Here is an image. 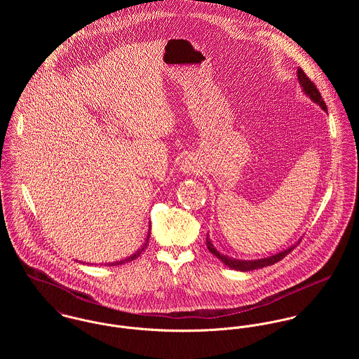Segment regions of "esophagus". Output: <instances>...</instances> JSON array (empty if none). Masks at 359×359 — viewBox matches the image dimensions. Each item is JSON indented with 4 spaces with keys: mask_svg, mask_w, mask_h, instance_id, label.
<instances>
[{
    "mask_svg": "<svg viewBox=\"0 0 359 359\" xmlns=\"http://www.w3.org/2000/svg\"><path fill=\"white\" fill-rule=\"evenodd\" d=\"M194 161L192 160H185L184 161V165H182V168L185 170V172H189V171H194Z\"/></svg>",
    "mask_w": 359,
    "mask_h": 359,
    "instance_id": "34e87169",
    "label": "esophagus"
}]
</instances>
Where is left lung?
Segmentation results:
<instances>
[{
    "instance_id": "1",
    "label": "left lung",
    "mask_w": 359,
    "mask_h": 359,
    "mask_svg": "<svg viewBox=\"0 0 359 359\" xmlns=\"http://www.w3.org/2000/svg\"><path fill=\"white\" fill-rule=\"evenodd\" d=\"M297 77H299V81H300V84H302V87H303V90H304V93L307 94L308 97H309L313 102L318 103L325 111H327L326 103L323 101V98H322L319 90L316 88V86L313 84V81H311V79H308L307 74L304 73V70H303L302 67H299V70H297ZM299 243H300V242H297V245H299ZM205 245H207V249L210 250V253L214 255L218 259H221L226 266H229V268H232V269H236V271H242V272L252 271V269H257V268H264V266H266V265H272V264L280 261L282 258H285L292 250H294V248L297 246V245H294V246H292V248L286 249L285 252H280V253H278V255H275V256L259 258V259H252V261H245V259H235V258H231V257L219 255V253L214 249V246L211 245L208 236H207V239H205Z\"/></svg>"
}]
</instances>
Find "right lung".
<instances>
[{
  "label": "right lung",
  "instance_id": "right-lung-1",
  "mask_svg": "<svg viewBox=\"0 0 359 359\" xmlns=\"http://www.w3.org/2000/svg\"><path fill=\"white\" fill-rule=\"evenodd\" d=\"M149 236H151V228H149V233H148V238H147V242H145V245L142 246V249H140L135 255H133V256L128 257V258H126V259H121V261H116V262H110L109 265H118V264H126V262H130V261H133V259H135L137 257H140V255L148 248V245H149Z\"/></svg>",
  "mask_w": 359,
  "mask_h": 359
}]
</instances>
